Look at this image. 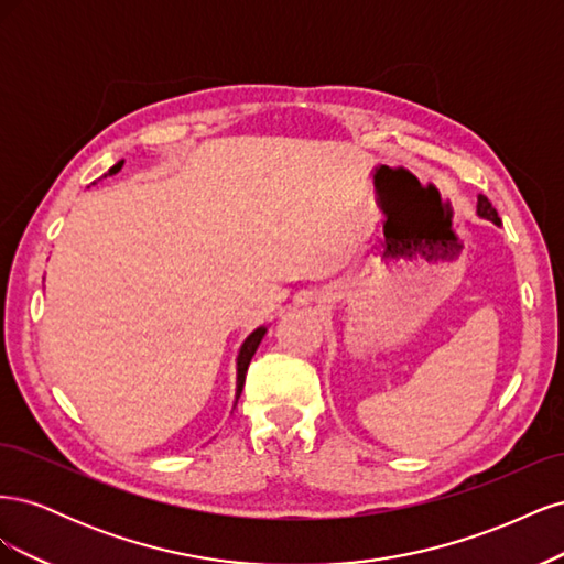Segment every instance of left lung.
Instances as JSON below:
<instances>
[{
  "instance_id": "1",
  "label": "left lung",
  "mask_w": 564,
  "mask_h": 564,
  "mask_svg": "<svg viewBox=\"0 0 564 564\" xmlns=\"http://www.w3.org/2000/svg\"><path fill=\"white\" fill-rule=\"evenodd\" d=\"M477 216H480V218H487V220H491V224L501 226V218H499L497 209L491 207L489 199H487L485 195H477Z\"/></svg>"
}]
</instances>
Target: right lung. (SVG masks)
<instances>
[{
	"mask_svg": "<svg viewBox=\"0 0 564 564\" xmlns=\"http://www.w3.org/2000/svg\"><path fill=\"white\" fill-rule=\"evenodd\" d=\"M122 164H124V160H119L117 164H112V166L108 169V174H106V176H112V174H117L119 169H122ZM265 332H268V327H259V329H253V332H251V334L245 338V344L240 346V350H237V360H235V367H237V381H235V404H237V400H240V395H242V388H245V379H247V369H249V362H251V357H253L256 348L261 346V340H263ZM235 404H232V409H235Z\"/></svg>",
	"mask_w": 564,
	"mask_h": 564,
	"instance_id": "obj_1",
	"label": "right lung"
}]
</instances>
